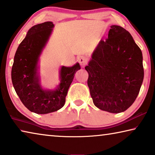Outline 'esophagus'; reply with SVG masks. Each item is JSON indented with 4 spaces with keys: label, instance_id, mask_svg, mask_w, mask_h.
Returning a JSON list of instances; mask_svg holds the SVG:
<instances>
[{
    "label": "esophagus",
    "instance_id": "34e87169",
    "mask_svg": "<svg viewBox=\"0 0 155 155\" xmlns=\"http://www.w3.org/2000/svg\"><path fill=\"white\" fill-rule=\"evenodd\" d=\"M78 61H79L80 64L82 67H84L87 64V58L84 56H80L78 58Z\"/></svg>",
    "mask_w": 155,
    "mask_h": 155
}]
</instances>
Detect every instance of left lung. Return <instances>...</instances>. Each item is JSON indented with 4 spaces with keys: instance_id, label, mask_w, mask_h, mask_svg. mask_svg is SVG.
Here are the masks:
<instances>
[{
    "instance_id": "left-lung-1",
    "label": "left lung",
    "mask_w": 155,
    "mask_h": 155,
    "mask_svg": "<svg viewBox=\"0 0 155 155\" xmlns=\"http://www.w3.org/2000/svg\"><path fill=\"white\" fill-rule=\"evenodd\" d=\"M85 69L93 104L111 113L124 112L135 101L143 80L142 52L125 29L112 25Z\"/></svg>"
}]
</instances>
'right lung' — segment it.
<instances>
[{"mask_svg":"<svg viewBox=\"0 0 155 155\" xmlns=\"http://www.w3.org/2000/svg\"><path fill=\"white\" fill-rule=\"evenodd\" d=\"M54 27L49 21L29 29L18 47L12 68V84L17 95L25 107L37 114L55 112L64 106L75 73L81 68L78 62L73 67L62 66L58 87L54 90L42 87L38 64Z\"/></svg>","mask_w":155,"mask_h":155,"instance_id":"right-lung-1","label":"right lung"}]
</instances>
